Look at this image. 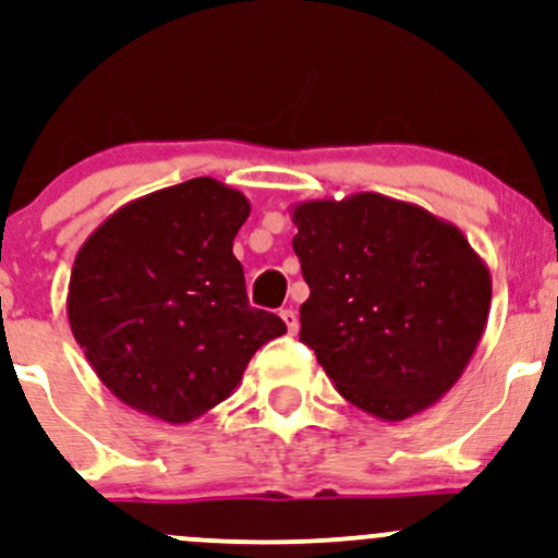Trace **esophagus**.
<instances>
[{"instance_id":"esophagus-1","label":"esophagus","mask_w":558,"mask_h":558,"mask_svg":"<svg viewBox=\"0 0 558 558\" xmlns=\"http://www.w3.org/2000/svg\"><path fill=\"white\" fill-rule=\"evenodd\" d=\"M279 317L284 319L287 330H290V333H295V330H298V314L292 312V308H281V312H279Z\"/></svg>"}]
</instances>
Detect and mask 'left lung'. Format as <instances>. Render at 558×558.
Listing matches in <instances>:
<instances>
[{
	"instance_id": "1",
	"label": "left lung",
	"mask_w": 558,
	"mask_h": 558,
	"mask_svg": "<svg viewBox=\"0 0 558 558\" xmlns=\"http://www.w3.org/2000/svg\"><path fill=\"white\" fill-rule=\"evenodd\" d=\"M308 298L301 341L357 410L404 421L442 399L480 344L490 277L456 225L377 192L292 208Z\"/></svg>"
}]
</instances>
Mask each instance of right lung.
I'll list each match as a JSON object with an SVG mask.
<instances>
[{
  "label": "right lung",
  "instance_id": "right-lung-1",
  "mask_svg": "<svg viewBox=\"0 0 558 558\" xmlns=\"http://www.w3.org/2000/svg\"><path fill=\"white\" fill-rule=\"evenodd\" d=\"M250 201L214 179L121 206L81 246L68 317L105 388L165 423H190L241 383L266 341L287 333L252 308L233 239Z\"/></svg>",
  "mask_w": 558,
  "mask_h": 558
}]
</instances>
